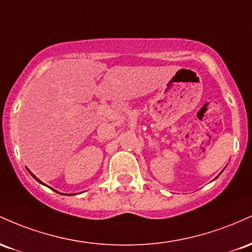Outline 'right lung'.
<instances>
[{
    "mask_svg": "<svg viewBox=\"0 0 252 252\" xmlns=\"http://www.w3.org/2000/svg\"><path fill=\"white\" fill-rule=\"evenodd\" d=\"M31 175H32V176H33V177H34V179H35V180H36V181H38V182H40V181H39V180H38V179H36V177H35V176H34V175H33V174H31ZM40 183H42V182H40Z\"/></svg>",
    "mask_w": 252,
    "mask_h": 252,
    "instance_id": "right-lung-1",
    "label": "right lung"
}]
</instances>
